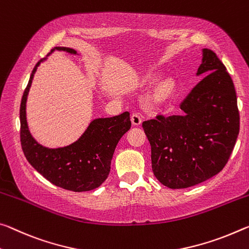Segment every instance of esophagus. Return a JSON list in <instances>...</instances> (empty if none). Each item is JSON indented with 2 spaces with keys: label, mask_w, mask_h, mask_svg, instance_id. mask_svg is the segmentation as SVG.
<instances>
[{
  "label": "esophagus",
  "mask_w": 249,
  "mask_h": 249,
  "mask_svg": "<svg viewBox=\"0 0 249 249\" xmlns=\"http://www.w3.org/2000/svg\"><path fill=\"white\" fill-rule=\"evenodd\" d=\"M131 121L134 125H140L142 123V116L140 113H133L131 116Z\"/></svg>",
  "instance_id": "34e87169"
}]
</instances>
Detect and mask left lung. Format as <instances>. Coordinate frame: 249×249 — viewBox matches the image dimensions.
Instances as JSON below:
<instances>
[{
	"mask_svg": "<svg viewBox=\"0 0 249 249\" xmlns=\"http://www.w3.org/2000/svg\"><path fill=\"white\" fill-rule=\"evenodd\" d=\"M197 75L205 76L180 104L181 114H160L143 122L154 175L173 189L194 186L218 174L239 133L234 83L212 50H203Z\"/></svg>",
	"mask_w": 249,
	"mask_h": 249,
	"instance_id": "obj_1",
	"label": "left lung"
}]
</instances>
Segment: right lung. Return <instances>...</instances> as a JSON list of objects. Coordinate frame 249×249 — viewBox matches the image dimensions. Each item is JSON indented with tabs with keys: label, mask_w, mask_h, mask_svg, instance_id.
<instances>
[{
	"label": "right lung",
	"mask_w": 249,
	"mask_h": 249,
	"mask_svg": "<svg viewBox=\"0 0 249 249\" xmlns=\"http://www.w3.org/2000/svg\"><path fill=\"white\" fill-rule=\"evenodd\" d=\"M55 50L76 54L75 50L61 46L54 47L51 53ZM44 60L38 61L35 65L22 96L19 107V137L23 153L39 174L56 186L73 192L92 191L101 186L107 178L110 161L118 141L131 128L129 113L124 112L117 116L96 118L90 122L80 139L65 147L47 148L39 145L27 127L25 108L33 76L39 63Z\"/></svg>",
	"instance_id": "right-lung-1"
}]
</instances>
